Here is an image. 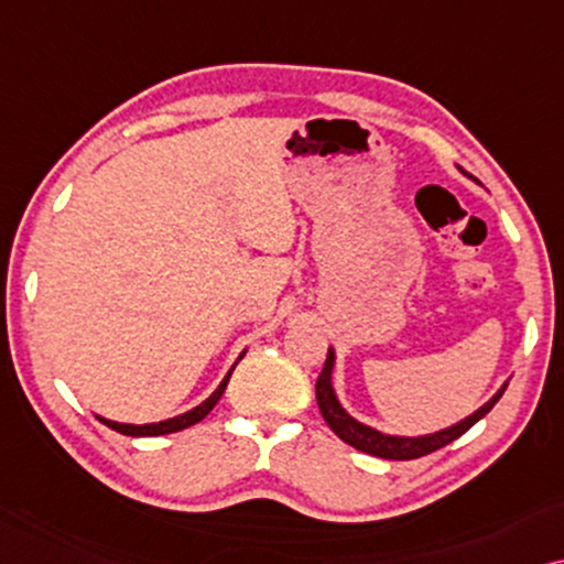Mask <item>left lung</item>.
<instances>
[{
    "label": "left lung",
    "mask_w": 564,
    "mask_h": 564,
    "mask_svg": "<svg viewBox=\"0 0 564 564\" xmlns=\"http://www.w3.org/2000/svg\"><path fill=\"white\" fill-rule=\"evenodd\" d=\"M464 175H467V172H464ZM467 177H471V175H467ZM471 180H475V177H471ZM475 183H477V180H475ZM333 371H335V348H329L327 360H325V369H322L319 379H317V404L322 410V417H325V423L333 427L335 435H340L345 444L358 448V452L379 456V459H394V462L417 459V456L438 452V448L452 444V441H456L459 435L467 433L469 427L477 423V420H482L487 412L495 408V402L500 400L502 392H506V387H508V381H506V384H502L498 392H495L490 400L482 404V408L475 410L467 417H462L459 423L441 427V431L425 433V435H392V433L377 431V427L360 423V420L352 417L350 412L343 408L340 400H337V392H335V384H333Z\"/></svg>",
    "instance_id": "obj_1"
}]
</instances>
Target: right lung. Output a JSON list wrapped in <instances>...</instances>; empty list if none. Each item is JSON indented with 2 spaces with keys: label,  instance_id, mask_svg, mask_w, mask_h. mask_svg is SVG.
I'll return each mask as SVG.
<instances>
[{
  "label": "right lung",
  "instance_id": "add662e5",
  "mask_svg": "<svg viewBox=\"0 0 564 564\" xmlns=\"http://www.w3.org/2000/svg\"><path fill=\"white\" fill-rule=\"evenodd\" d=\"M245 352H247V350L239 352V358L235 360V366L239 364V360L245 358ZM235 366H231V369L227 371V377L221 379V384L214 389L212 397H206L204 402L195 404L193 410L183 412V415L160 420V423H144V425L118 423V420H108V417H102V415H97V420H100V423H105L108 427H112V431L123 433V435H167V433H177V431H183V427H191V425H195V423H200V420H204V417L208 415V412H212V410L216 408V402L221 400L224 389H227V384H229V377H231V371H235Z\"/></svg>",
  "mask_w": 564,
  "mask_h": 564
}]
</instances>
